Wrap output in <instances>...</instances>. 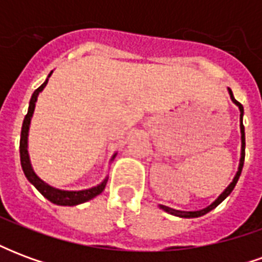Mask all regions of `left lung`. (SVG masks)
Instances as JSON below:
<instances>
[{
  "label": "left lung",
  "instance_id": "8db88e82",
  "mask_svg": "<svg viewBox=\"0 0 262 262\" xmlns=\"http://www.w3.org/2000/svg\"><path fill=\"white\" fill-rule=\"evenodd\" d=\"M229 94H230V98L233 102L236 103L237 106H238V109H240V132H242V156H240V163H238V170H237L236 176H234V178H233V181L229 184V187L226 188L223 192L220 193L219 196H217V199L214 201V202H212L209 206H206V208L201 209V210H193V212H187V210H177V209H172V208H168V206H164V205H159L160 209H163L164 212H167V213L170 214H174V216H178V217H199V216H203V214H206L208 212H210L212 209H214L219 203H222L223 201H225L226 198L229 196L231 193V191L234 189V187H236L237 181H238V178H240V174H242V170H243V164H244V156H246V135H244V126H243V115H244V109H243V105L238 101H236L234 99V97H233V92H231V90L229 88Z\"/></svg>",
  "mask_w": 262,
  "mask_h": 262
}]
</instances>
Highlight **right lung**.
<instances>
[{"label": "right lung", "mask_w": 262, "mask_h": 262, "mask_svg": "<svg viewBox=\"0 0 262 262\" xmlns=\"http://www.w3.org/2000/svg\"><path fill=\"white\" fill-rule=\"evenodd\" d=\"M53 73V71H52ZM52 73L48 75L46 81L43 82L42 85L37 88L36 91L32 94L31 102H29V108H28V114H26L24 123H22V130H20V142H19V153H20V165H22V170L24 174L28 178V181L31 182L33 187L36 188L39 192L42 193L43 196L46 198L48 201H50L54 205H60V206H75V205H80L86 201H90L92 198L98 196L99 193L102 192L105 189V185L108 182V177L103 180L101 184H98L97 187L88 188V189H81V191H64V189H59V188H54L52 185H49L46 182L40 180L37 174L33 171L31 164V159H29V153H28V135H29V126H31V119L33 116V111L36 106V101L39 94L43 91V88L46 86L49 81V77L52 75ZM116 157V153L112 156L111 161Z\"/></svg>", "instance_id": "right-lung-1"}]
</instances>
